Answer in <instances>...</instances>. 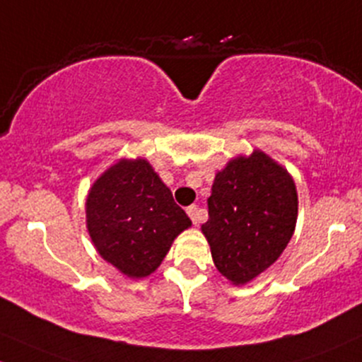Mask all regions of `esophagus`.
Returning <instances> with one entry per match:
<instances>
[{"label": "esophagus", "instance_id": "obj_1", "mask_svg": "<svg viewBox=\"0 0 362 362\" xmlns=\"http://www.w3.org/2000/svg\"><path fill=\"white\" fill-rule=\"evenodd\" d=\"M187 214L190 216V220H192L194 225H199V223H201L202 213H201V209L197 208V206H189V208H187Z\"/></svg>", "mask_w": 362, "mask_h": 362}]
</instances>
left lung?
<instances>
[{
  "label": "left lung",
  "mask_w": 362,
  "mask_h": 362,
  "mask_svg": "<svg viewBox=\"0 0 362 362\" xmlns=\"http://www.w3.org/2000/svg\"><path fill=\"white\" fill-rule=\"evenodd\" d=\"M291 173L263 151L237 156L216 173L201 226L214 266L233 285L269 268L291 242L297 221Z\"/></svg>",
  "instance_id": "8db88e82"
}]
</instances>
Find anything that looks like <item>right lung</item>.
Here are the masks:
<instances>
[{
  "label": "right lung",
  "mask_w": 362,
  "mask_h": 362,
  "mask_svg": "<svg viewBox=\"0 0 362 362\" xmlns=\"http://www.w3.org/2000/svg\"><path fill=\"white\" fill-rule=\"evenodd\" d=\"M86 218L103 259L130 278L156 272L178 233L192 225L142 158L120 160L94 182Z\"/></svg>",
  "instance_id": "add662e5"
}]
</instances>
